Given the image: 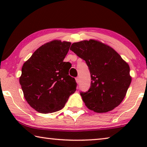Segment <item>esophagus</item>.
<instances>
[{"instance_id": "obj_1", "label": "esophagus", "mask_w": 147, "mask_h": 147, "mask_svg": "<svg viewBox=\"0 0 147 147\" xmlns=\"http://www.w3.org/2000/svg\"><path fill=\"white\" fill-rule=\"evenodd\" d=\"M75 80H76V83H77V84H79V82H80V79H79V78H76Z\"/></svg>"}]
</instances>
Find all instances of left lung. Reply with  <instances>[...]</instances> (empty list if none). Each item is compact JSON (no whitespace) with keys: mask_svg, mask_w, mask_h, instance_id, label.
Listing matches in <instances>:
<instances>
[{"mask_svg":"<svg viewBox=\"0 0 147 147\" xmlns=\"http://www.w3.org/2000/svg\"><path fill=\"white\" fill-rule=\"evenodd\" d=\"M70 50L86 61L90 71V88L80 93L87 108L106 113L118 106L131 81L127 62L113 48L96 39L73 43Z\"/></svg>","mask_w":147,"mask_h":147,"instance_id":"obj_1","label":"left lung"}]
</instances>
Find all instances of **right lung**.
Instances as JSON below:
<instances>
[{
    "label": "right lung",
    "mask_w": 147,
    "mask_h": 147,
    "mask_svg": "<svg viewBox=\"0 0 147 147\" xmlns=\"http://www.w3.org/2000/svg\"><path fill=\"white\" fill-rule=\"evenodd\" d=\"M71 43L54 39L36 50L22 67L19 83L24 98L39 113L59 111L76 90L71 67L63 59Z\"/></svg>",
    "instance_id": "1"
}]
</instances>
